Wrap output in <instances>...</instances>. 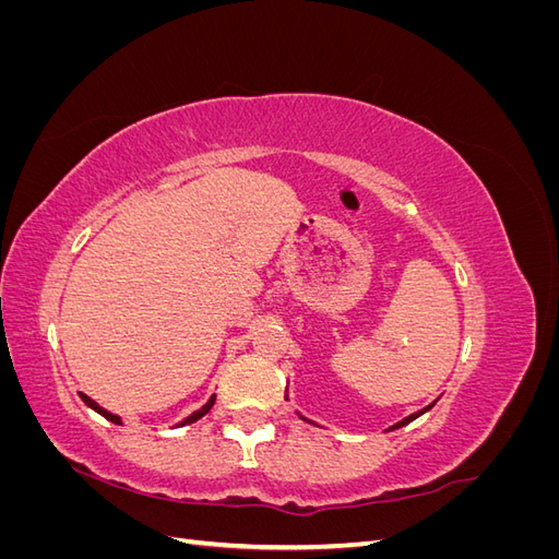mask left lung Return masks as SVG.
I'll use <instances>...</instances> for the list:
<instances>
[{
	"instance_id": "left-lung-1",
	"label": "left lung",
	"mask_w": 559,
	"mask_h": 559,
	"mask_svg": "<svg viewBox=\"0 0 559 559\" xmlns=\"http://www.w3.org/2000/svg\"><path fill=\"white\" fill-rule=\"evenodd\" d=\"M431 405H433V403H431ZM431 405H427V408H425V411H419V413H413V415H411V417H405V419H403V421H399V425H394V427H392V429H399V427H403V425H408V421H413V419H415V417H419V415H421V413H427V411H429V408H431Z\"/></svg>"
}]
</instances>
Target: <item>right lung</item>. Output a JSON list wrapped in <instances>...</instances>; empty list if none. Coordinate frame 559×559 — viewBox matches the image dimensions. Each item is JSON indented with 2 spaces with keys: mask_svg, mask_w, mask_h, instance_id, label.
<instances>
[{
  "mask_svg": "<svg viewBox=\"0 0 559 559\" xmlns=\"http://www.w3.org/2000/svg\"><path fill=\"white\" fill-rule=\"evenodd\" d=\"M81 399H83V403H86L88 405V408H93L95 413H99V415H103V417H107L109 421H114V425H121V419H118L116 415H111V413H107L105 408H99V405L93 401V399H88L86 394H81ZM212 405H214V396L205 403V405H202V408L200 411H195L191 417H186L183 421H181V425H191V421H195V419H200L202 415H207L210 413V408H212Z\"/></svg>",
  "mask_w": 559,
  "mask_h": 559,
  "instance_id": "1",
  "label": "right lung"
}]
</instances>
